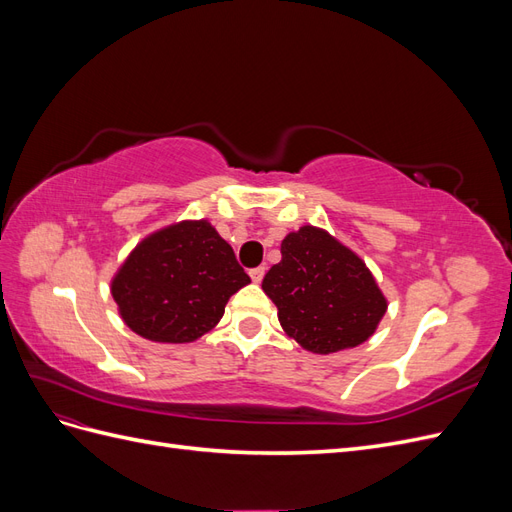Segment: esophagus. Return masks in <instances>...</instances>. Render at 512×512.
Returning a JSON list of instances; mask_svg holds the SVG:
<instances>
[{"label":"esophagus","instance_id":"obj_1","mask_svg":"<svg viewBox=\"0 0 512 512\" xmlns=\"http://www.w3.org/2000/svg\"><path fill=\"white\" fill-rule=\"evenodd\" d=\"M250 277H252V282L260 284L262 277H265V267H254V269H250Z\"/></svg>","mask_w":512,"mask_h":512}]
</instances>
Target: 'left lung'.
I'll return each instance as SVG.
<instances>
[{"label":"left lung","instance_id":"left-lung-1","mask_svg":"<svg viewBox=\"0 0 512 512\" xmlns=\"http://www.w3.org/2000/svg\"><path fill=\"white\" fill-rule=\"evenodd\" d=\"M262 290L284 331L318 354L363 344L386 312L365 262L314 226L282 241V260L267 271Z\"/></svg>","mask_w":512,"mask_h":512}]
</instances>
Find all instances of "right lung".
Instances as JSON below:
<instances>
[{"label": "right lung", "instance_id": "1", "mask_svg": "<svg viewBox=\"0 0 512 512\" xmlns=\"http://www.w3.org/2000/svg\"><path fill=\"white\" fill-rule=\"evenodd\" d=\"M245 284L250 275L209 222H181L136 247L113 280V299L134 333L185 344L211 331Z\"/></svg>", "mask_w": 512, "mask_h": 512}]
</instances>
